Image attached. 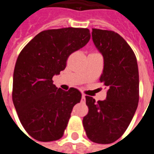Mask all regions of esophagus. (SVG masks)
<instances>
[{"instance_id":"esophagus-1","label":"esophagus","mask_w":154,"mask_h":154,"mask_svg":"<svg viewBox=\"0 0 154 154\" xmlns=\"http://www.w3.org/2000/svg\"><path fill=\"white\" fill-rule=\"evenodd\" d=\"M81 102H82V103H85V94H82Z\"/></svg>"}]
</instances>
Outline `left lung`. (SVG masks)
Masks as SVG:
<instances>
[{
  "mask_svg": "<svg viewBox=\"0 0 154 154\" xmlns=\"http://www.w3.org/2000/svg\"><path fill=\"white\" fill-rule=\"evenodd\" d=\"M92 37L104 57L100 82L108 91L106 99L97 102L85 96L89 112L83 118V125L90 141L109 144L124 134L136 112L138 67L134 52L117 32L93 29Z\"/></svg>",
  "mask_w": 154,
  "mask_h": 154,
  "instance_id": "left-lung-1",
  "label": "left lung"
}]
</instances>
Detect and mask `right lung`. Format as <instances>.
<instances>
[{
    "mask_svg": "<svg viewBox=\"0 0 154 154\" xmlns=\"http://www.w3.org/2000/svg\"><path fill=\"white\" fill-rule=\"evenodd\" d=\"M90 39L89 29L62 28L44 30L20 51L13 72V105L25 131L40 141L60 139L73 106L82 94L53 84V77L65 69L71 53Z\"/></svg>",
    "mask_w": 154,
    "mask_h": 154,
    "instance_id": "1",
    "label": "right lung"
}]
</instances>
